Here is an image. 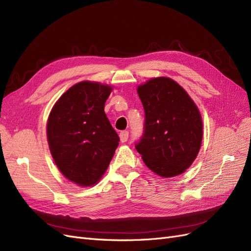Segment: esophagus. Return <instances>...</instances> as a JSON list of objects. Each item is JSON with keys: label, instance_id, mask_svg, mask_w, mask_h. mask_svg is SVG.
<instances>
[{"label": "esophagus", "instance_id": "34e87169", "mask_svg": "<svg viewBox=\"0 0 251 251\" xmlns=\"http://www.w3.org/2000/svg\"><path fill=\"white\" fill-rule=\"evenodd\" d=\"M119 137H120V141L121 142H126L127 140V138H128V132L127 131L120 132Z\"/></svg>", "mask_w": 251, "mask_h": 251}]
</instances>
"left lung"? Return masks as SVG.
<instances>
[{
  "label": "left lung",
  "instance_id": "1",
  "mask_svg": "<svg viewBox=\"0 0 251 251\" xmlns=\"http://www.w3.org/2000/svg\"><path fill=\"white\" fill-rule=\"evenodd\" d=\"M143 133L135 143L150 170L164 178L183 173L199 153L202 120L192 98L176 81L158 77L140 86Z\"/></svg>",
  "mask_w": 251,
  "mask_h": 251
}]
</instances>
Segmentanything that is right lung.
I'll list each match as a JSON object with an SVG mask.
<instances>
[{"mask_svg": "<svg viewBox=\"0 0 251 251\" xmlns=\"http://www.w3.org/2000/svg\"><path fill=\"white\" fill-rule=\"evenodd\" d=\"M111 90L98 82H78L60 96L49 115L51 155L64 176L81 186L101 178L119 144L104 113Z\"/></svg>", "mask_w": 251, "mask_h": 251, "instance_id": "1", "label": "right lung"}]
</instances>
